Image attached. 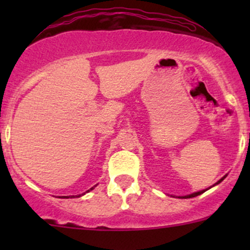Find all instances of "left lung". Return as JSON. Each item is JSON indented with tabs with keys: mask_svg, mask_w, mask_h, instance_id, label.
Returning a JSON list of instances; mask_svg holds the SVG:
<instances>
[{
	"mask_svg": "<svg viewBox=\"0 0 250 250\" xmlns=\"http://www.w3.org/2000/svg\"><path fill=\"white\" fill-rule=\"evenodd\" d=\"M225 177H226V176H223L222 179H221L220 181H217V182H216V185H219L220 182H222V181L225 180ZM206 190H207V189H206ZM206 190L196 191V193H193V194H190V195H187V196H180V197H182V199H190V197H195V196H197V195H201V194H202V193H205Z\"/></svg>",
	"mask_w": 250,
	"mask_h": 250,
	"instance_id": "obj_1",
	"label": "left lung"
}]
</instances>
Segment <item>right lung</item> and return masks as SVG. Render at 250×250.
<instances>
[{"label": "right lung", "mask_w": 250, "mask_h": 250, "mask_svg": "<svg viewBox=\"0 0 250 250\" xmlns=\"http://www.w3.org/2000/svg\"><path fill=\"white\" fill-rule=\"evenodd\" d=\"M94 187H95V186H94ZM94 187L93 188H90V189H89V190H87V191H85V193H89V191H90V190H93V189H94ZM85 193H83V194H85ZM82 194V195H83ZM80 196H81V195H76V197H80ZM63 197H65V199H68V197H75V196H74V195H73V196H63Z\"/></svg>", "instance_id": "obj_1"}]
</instances>
